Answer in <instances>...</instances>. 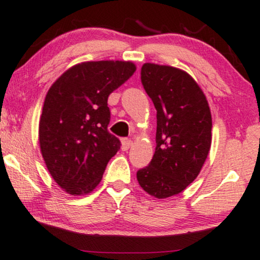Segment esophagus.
I'll return each instance as SVG.
<instances>
[{
	"label": "esophagus",
	"mask_w": 260,
	"mask_h": 260,
	"mask_svg": "<svg viewBox=\"0 0 260 260\" xmlns=\"http://www.w3.org/2000/svg\"><path fill=\"white\" fill-rule=\"evenodd\" d=\"M132 144H133V142H132L131 139H122V141H121L122 151H127V149H128L132 146Z\"/></svg>",
	"instance_id": "34e87169"
}]
</instances>
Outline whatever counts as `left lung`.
<instances>
[{
    "label": "left lung",
    "mask_w": 260,
    "mask_h": 260,
    "mask_svg": "<svg viewBox=\"0 0 260 260\" xmlns=\"http://www.w3.org/2000/svg\"><path fill=\"white\" fill-rule=\"evenodd\" d=\"M141 82L156 109V147L137 179L149 196L165 199L200 173L211 148V111L198 83L181 69L145 63Z\"/></svg>",
    "instance_id": "left-lung-1"
}]
</instances>
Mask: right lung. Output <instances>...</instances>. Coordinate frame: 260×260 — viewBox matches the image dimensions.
Wrapping results in <instances>:
<instances>
[{
  "mask_svg": "<svg viewBox=\"0 0 260 260\" xmlns=\"http://www.w3.org/2000/svg\"><path fill=\"white\" fill-rule=\"evenodd\" d=\"M135 69L131 61L82 62L66 71L47 93L40 148L50 175L69 194L92 192L120 149V140L107 129V100Z\"/></svg>",
  "mask_w": 260,
  "mask_h": 260,
  "instance_id": "1",
  "label": "right lung"
}]
</instances>
